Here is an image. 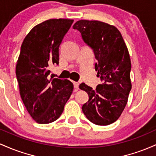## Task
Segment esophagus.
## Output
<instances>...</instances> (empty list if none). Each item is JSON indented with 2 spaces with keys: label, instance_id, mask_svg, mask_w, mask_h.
Here are the masks:
<instances>
[{
  "label": "esophagus",
  "instance_id": "obj_1",
  "mask_svg": "<svg viewBox=\"0 0 156 156\" xmlns=\"http://www.w3.org/2000/svg\"><path fill=\"white\" fill-rule=\"evenodd\" d=\"M79 85H80V83H77V82H73V86H74V88L76 89V90H77L79 89Z\"/></svg>",
  "mask_w": 156,
  "mask_h": 156
}]
</instances>
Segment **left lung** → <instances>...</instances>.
I'll list each match as a JSON object with an SVG mask.
<instances>
[{"mask_svg": "<svg viewBox=\"0 0 156 156\" xmlns=\"http://www.w3.org/2000/svg\"><path fill=\"white\" fill-rule=\"evenodd\" d=\"M73 28L80 31L84 42L94 50L97 76L103 81L96 90L80 84V88L89 96L82 110L92 123L111 125L123 112L132 87L127 45L118 29L106 23L81 20L75 23Z\"/></svg>", "mask_w": 156, "mask_h": 156, "instance_id": "obj_1", "label": "left lung"}]
</instances>
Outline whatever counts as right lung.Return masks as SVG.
Listing matches in <instances>:
<instances>
[{"label":"right lung","mask_w":156,"mask_h":156,"mask_svg":"<svg viewBox=\"0 0 156 156\" xmlns=\"http://www.w3.org/2000/svg\"><path fill=\"white\" fill-rule=\"evenodd\" d=\"M73 20L50 19L34 26L23 40L16 65L23 102L39 124L55 122L73 92L68 80L49 78L50 65L59 64V47Z\"/></svg>","instance_id":"add662e5"}]
</instances>
